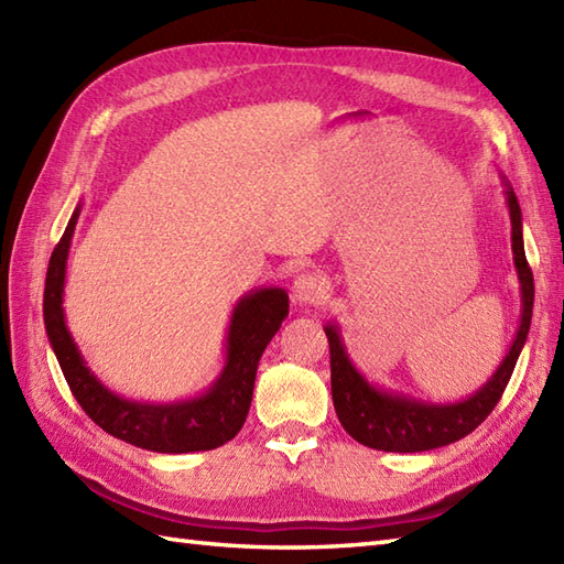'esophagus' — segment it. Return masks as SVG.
<instances>
[{"label":"esophagus","instance_id":"34e87169","mask_svg":"<svg viewBox=\"0 0 564 564\" xmlns=\"http://www.w3.org/2000/svg\"><path fill=\"white\" fill-rule=\"evenodd\" d=\"M293 303L297 305H319L327 297V281L317 273H301L293 281Z\"/></svg>","mask_w":564,"mask_h":564}]
</instances>
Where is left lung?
<instances>
[{
  "label": "left lung",
  "mask_w": 564,
  "mask_h": 564,
  "mask_svg": "<svg viewBox=\"0 0 564 564\" xmlns=\"http://www.w3.org/2000/svg\"><path fill=\"white\" fill-rule=\"evenodd\" d=\"M499 178L501 186H505V203L511 220V251L521 293V317L509 351L487 382H482L467 398L455 402H431L402 390L376 386L351 361L339 322L329 319L325 325L329 341L334 410H337L346 434L368 448L388 453H422L448 446V443L460 441L473 429L480 426L507 388L531 329L533 273L523 251V218L519 198L513 194L509 178L501 174Z\"/></svg>",
  "instance_id": "obj_1"
}]
</instances>
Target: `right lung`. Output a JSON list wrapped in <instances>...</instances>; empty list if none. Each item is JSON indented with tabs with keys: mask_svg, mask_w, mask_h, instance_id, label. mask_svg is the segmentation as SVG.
Wrapping results in <instances>:
<instances>
[{
	"mask_svg": "<svg viewBox=\"0 0 564 564\" xmlns=\"http://www.w3.org/2000/svg\"><path fill=\"white\" fill-rule=\"evenodd\" d=\"M82 203L65 227L47 263L43 317L47 341L67 386L82 410L106 434L130 446L154 453H194L213 451L237 436L249 414L259 358L273 334L289 315V293L279 285H261L245 293L232 307L225 334V364L210 386L186 400L142 402L106 388L84 361L79 346L72 339L65 319V275L72 235H75Z\"/></svg>",
	"mask_w": 564,
	"mask_h": 564,
	"instance_id": "add662e5",
	"label": "right lung"
}]
</instances>
